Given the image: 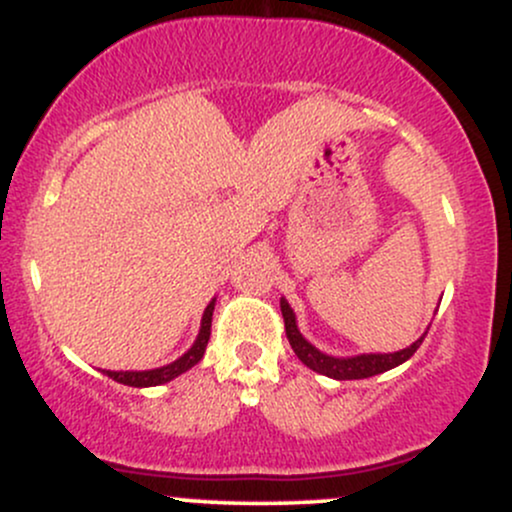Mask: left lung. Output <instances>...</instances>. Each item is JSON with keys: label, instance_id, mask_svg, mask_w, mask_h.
<instances>
[{"label": "left lung", "instance_id": "obj_1", "mask_svg": "<svg viewBox=\"0 0 512 512\" xmlns=\"http://www.w3.org/2000/svg\"><path fill=\"white\" fill-rule=\"evenodd\" d=\"M281 315H284V327H286V337H289L291 349L296 351V356L301 358L308 368H313L315 373L327 375V378L334 380H361V378H370V375L385 373V370L399 366L407 358L416 354L424 337L416 339L414 344L407 346V349L395 351V354H363V356H354V358H334L317 351L313 344L305 342L303 334L298 332L296 327V315H293L291 305L281 298Z\"/></svg>", "mask_w": 512, "mask_h": 512}]
</instances>
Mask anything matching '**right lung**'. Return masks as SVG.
Listing matches in <instances>:
<instances>
[{"instance_id": "add662e5", "label": "right lung", "mask_w": 512, "mask_h": 512, "mask_svg": "<svg viewBox=\"0 0 512 512\" xmlns=\"http://www.w3.org/2000/svg\"><path fill=\"white\" fill-rule=\"evenodd\" d=\"M211 313H214V301L207 305V310H204L202 330H199L197 342L192 344V349L187 351L185 356H180L178 361H173L170 366H163L156 370H105V375H108V378H113L115 383L129 385V387H154V385H163V383H168V380L178 378L180 373H185V370H190L195 363L202 361L204 349H207L209 334H211Z\"/></svg>"}]
</instances>
